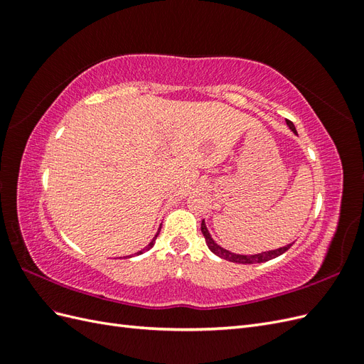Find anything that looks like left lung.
Wrapping results in <instances>:
<instances>
[{
  "mask_svg": "<svg viewBox=\"0 0 364 364\" xmlns=\"http://www.w3.org/2000/svg\"><path fill=\"white\" fill-rule=\"evenodd\" d=\"M287 126L289 129L293 132L294 135H297L296 132V127L294 124L291 123V121L287 119ZM202 234L205 237V241H206V246L209 247V250H211L214 255L220 257L222 259H226V261H230V262H237V264H257V262H266L269 259H273L277 258L279 255H282L284 252H287L290 249L291 245H287V246H282V247H278V249H273V250H266V252H261V253H253V255H241V253H234L230 252L225 247H222L220 245H217L215 241L213 240L211 234H209V230L206 228V223L205 220H202Z\"/></svg>",
  "mask_w": 364,
  "mask_h": 364,
  "instance_id": "left-lung-1",
  "label": "left lung"
}]
</instances>
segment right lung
I'll return each mask as SVG.
<instances>
[{
	"label": "right lung",
	"mask_w": 364,
	"mask_h": 364,
	"mask_svg": "<svg viewBox=\"0 0 364 364\" xmlns=\"http://www.w3.org/2000/svg\"><path fill=\"white\" fill-rule=\"evenodd\" d=\"M159 230H161V228H159V229H158V232H156V235H155V237H153V240H151V241H150V243H149V245H147V246H146V247H144V249H142V250H139V252H136V253H135V255H141V253H144V252H147V250H150V249H151V247H153V246H155V241H156V237H158V235H159ZM132 257H134V255H129V257H127V258H132Z\"/></svg>",
	"instance_id": "1"
}]
</instances>
